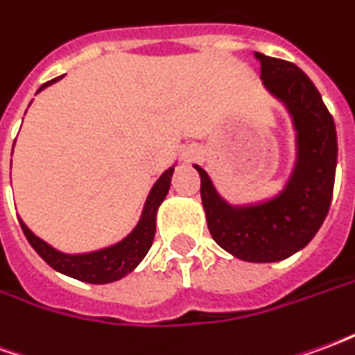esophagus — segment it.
Masks as SVG:
<instances>
[{
    "mask_svg": "<svg viewBox=\"0 0 355 355\" xmlns=\"http://www.w3.org/2000/svg\"><path fill=\"white\" fill-rule=\"evenodd\" d=\"M198 157H200V152H198L196 148H188L184 152L186 162H193V159H198Z\"/></svg>",
    "mask_w": 355,
    "mask_h": 355,
    "instance_id": "esophagus-1",
    "label": "esophagus"
}]
</instances>
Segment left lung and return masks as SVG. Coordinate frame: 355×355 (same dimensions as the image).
I'll return each mask as SVG.
<instances>
[{"mask_svg":"<svg viewBox=\"0 0 355 355\" xmlns=\"http://www.w3.org/2000/svg\"><path fill=\"white\" fill-rule=\"evenodd\" d=\"M262 87L289 114L295 157L282 188L266 198L230 201L201 165V203L211 236L245 262H279L304 249L325 220L335 186L336 129L320 91L297 64L254 53Z\"/></svg>","mask_w":355,"mask_h":355,"instance_id":"left-lung-1","label":"left lung"}]
</instances>
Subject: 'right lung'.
I'll list each match as a JSON object with an SVG mask.
<instances>
[{"mask_svg":"<svg viewBox=\"0 0 355 355\" xmlns=\"http://www.w3.org/2000/svg\"><path fill=\"white\" fill-rule=\"evenodd\" d=\"M64 76L47 81L45 85L37 89V93H42L43 89L57 83ZM175 167H177V163H173L169 169L155 180L154 186L148 192L139 220L132 226V230L119 241L112 243V245L101 247V249H94V251H85V253H64V251H60L57 247L47 243L45 239L37 238L34 232L28 228L26 223L19 216L20 228H22L24 236L30 241V245L34 247L35 253L40 254L53 270H57V272L68 275V277H73V279L94 283V285L117 282V279L125 277L129 272H132L135 268L139 266L142 259L150 251L155 236L157 209L165 200V196L169 193L171 178H173V173H175Z\"/></svg>","mask_w":355,"mask_h":355,"instance_id":"add662e5","label":"right lung"}]
</instances>
